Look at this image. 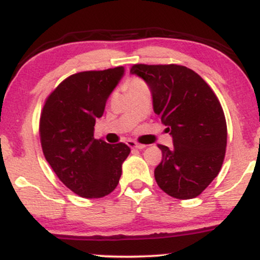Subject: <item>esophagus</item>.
Listing matches in <instances>:
<instances>
[{
	"instance_id": "esophagus-1",
	"label": "esophagus",
	"mask_w": 260,
	"mask_h": 260,
	"mask_svg": "<svg viewBox=\"0 0 260 260\" xmlns=\"http://www.w3.org/2000/svg\"><path fill=\"white\" fill-rule=\"evenodd\" d=\"M127 144H128V147L133 148V149H144L145 148L144 144H139V143L134 142V140H128Z\"/></svg>"
}]
</instances>
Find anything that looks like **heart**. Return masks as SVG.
Segmentation results:
<instances>
[{
  "label": "heart",
  "mask_w": 260,
  "mask_h": 260,
  "mask_svg": "<svg viewBox=\"0 0 260 260\" xmlns=\"http://www.w3.org/2000/svg\"><path fill=\"white\" fill-rule=\"evenodd\" d=\"M143 85H145L144 82H143L142 79L137 78V77H132V78H129L126 82L127 90H131V89H134V88H139V86H143Z\"/></svg>",
  "instance_id": "heart-1"
}]
</instances>
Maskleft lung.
<instances>
[{"instance_id": "8db88e82", "label": "left lung", "mask_w": 260, "mask_h": 260, "mask_svg": "<svg viewBox=\"0 0 260 260\" xmlns=\"http://www.w3.org/2000/svg\"><path fill=\"white\" fill-rule=\"evenodd\" d=\"M150 88L154 112L165 124L174 148L159 144L157 186L177 199L198 197L219 175L225 159L228 127L219 99L194 71L180 64H133Z\"/></svg>"}]
</instances>
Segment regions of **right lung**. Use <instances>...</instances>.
I'll use <instances>...</instances> for the list:
<instances>
[{"instance_id":"right-lung-1","label":"right lung","mask_w":260,"mask_h":260,"mask_svg":"<svg viewBox=\"0 0 260 260\" xmlns=\"http://www.w3.org/2000/svg\"><path fill=\"white\" fill-rule=\"evenodd\" d=\"M123 67L72 74L47 96L39 133L45 159L59 181L83 198H103L117 187L131 149L94 138L96 118Z\"/></svg>"}]
</instances>
